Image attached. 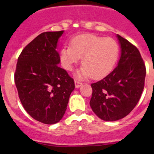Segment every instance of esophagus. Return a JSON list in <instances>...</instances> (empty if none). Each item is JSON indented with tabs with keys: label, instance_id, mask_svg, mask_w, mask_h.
Listing matches in <instances>:
<instances>
[{
	"label": "esophagus",
	"instance_id": "esophagus-1",
	"mask_svg": "<svg viewBox=\"0 0 154 154\" xmlns=\"http://www.w3.org/2000/svg\"><path fill=\"white\" fill-rule=\"evenodd\" d=\"M74 83H75L76 88H79V87H80L83 85V83H82L81 82L78 81V80H75V81H74Z\"/></svg>",
	"mask_w": 154,
	"mask_h": 154
}]
</instances>
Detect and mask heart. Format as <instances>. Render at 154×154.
Returning a JSON list of instances; mask_svg holds the SVG:
<instances>
[{"instance_id": "heart-1", "label": "heart", "mask_w": 154, "mask_h": 154, "mask_svg": "<svg viewBox=\"0 0 154 154\" xmlns=\"http://www.w3.org/2000/svg\"><path fill=\"white\" fill-rule=\"evenodd\" d=\"M119 54V46L115 39L87 33L73 38L71 46H65L61 50L60 59L64 68L71 71L83 57V65L78 75L97 79L112 70Z\"/></svg>"}]
</instances>
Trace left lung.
<instances>
[{
	"instance_id": "1",
	"label": "left lung",
	"mask_w": 154,
	"mask_h": 154,
	"mask_svg": "<svg viewBox=\"0 0 154 154\" xmlns=\"http://www.w3.org/2000/svg\"><path fill=\"white\" fill-rule=\"evenodd\" d=\"M122 48L118 66L106 77L91 83L90 106L97 117L114 122L136 106L144 86L146 68L138 48L117 35Z\"/></svg>"
}]
</instances>
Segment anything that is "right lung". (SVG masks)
<instances>
[{"label":"right lung","mask_w":154,"mask_h":154,"mask_svg":"<svg viewBox=\"0 0 154 154\" xmlns=\"http://www.w3.org/2000/svg\"><path fill=\"white\" fill-rule=\"evenodd\" d=\"M64 31L39 34L21 51L14 78L18 97L29 116L46 125L57 123L64 116L74 81L57 65L56 51Z\"/></svg>","instance_id":"1"}]
</instances>
